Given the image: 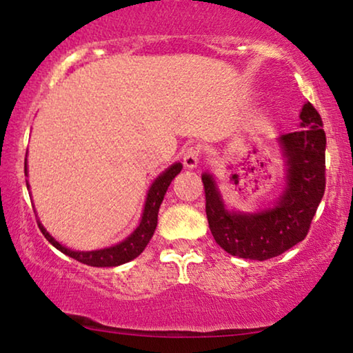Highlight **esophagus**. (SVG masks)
<instances>
[{"instance_id": "1", "label": "esophagus", "mask_w": 353, "mask_h": 353, "mask_svg": "<svg viewBox=\"0 0 353 353\" xmlns=\"http://www.w3.org/2000/svg\"><path fill=\"white\" fill-rule=\"evenodd\" d=\"M201 159V151L197 148H188L183 156V163L186 168H196Z\"/></svg>"}]
</instances>
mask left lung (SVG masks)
Masks as SVG:
<instances>
[{"mask_svg": "<svg viewBox=\"0 0 353 353\" xmlns=\"http://www.w3.org/2000/svg\"><path fill=\"white\" fill-rule=\"evenodd\" d=\"M297 132L276 138L284 161V190L272 204L255 212L230 210L215 178L202 173L205 214L215 243L231 255L249 260L276 257L305 238L325 194L326 134L310 103L301 110Z\"/></svg>", "mask_w": 353, "mask_h": 353, "instance_id": "8db88e82", "label": "left lung"}]
</instances>
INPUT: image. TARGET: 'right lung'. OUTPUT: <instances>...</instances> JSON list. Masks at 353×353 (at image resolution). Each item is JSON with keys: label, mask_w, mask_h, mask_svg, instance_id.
Listing matches in <instances>:
<instances>
[{"label": "right lung", "mask_w": 353, "mask_h": 353, "mask_svg": "<svg viewBox=\"0 0 353 353\" xmlns=\"http://www.w3.org/2000/svg\"><path fill=\"white\" fill-rule=\"evenodd\" d=\"M183 165L180 162H175L167 170H163L156 180L152 181L151 188H149L146 202H144V209L141 215V221H139L138 228L133 231L128 238H125L122 243L110 245V248L98 249V250H72L65 245H62L59 241H56L52 236L48 233L45 226L38 220V226H40L41 233L50 243L54 245L57 250L62 254L69 255V257L79 260V262L90 265V267H119V265L127 263L130 260L137 259L139 254L143 252L149 241H151L154 231L157 226V215L159 207H161L163 196L170 186L173 178L181 172ZM26 175H27V159H26ZM28 188V183H27Z\"/></svg>", "instance_id": "add662e5"}]
</instances>
